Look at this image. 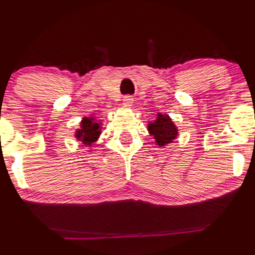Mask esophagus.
<instances>
[{"instance_id": "obj_1", "label": "esophagus", "mask_w": 255, "mask_h": 255, "mask_svg": "<svg viewBox=\"0 0 255 255\" xmlns=\"http://www.w3.org/2000/svg\"><path fill=\"white\" fill-rule=\"evenodd\" d=\"M133 104V98L131 97V95H125L124 99H123V105H124L125 107H130L132 106Z\"/></svg>"}]
</instances>
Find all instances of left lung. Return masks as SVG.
I'll return each mask as SVG.
<instances>
[{
    "mask_svg": "<svg viewBox=\"0 0 255 255\" xmlns=\"http://www.w3.org/2000/svg\"><path fill=\"white\" fill-rule=\"evenodd\" d=\"M148 131L154 137L158 146H164L168 143H172L178 136V128L169 116L161 115V113H157L154 122L149 123Z\"/></svg>",
    "mask_w": 255,
    "mask_h": 255,
    "instance_id": "1",
    "label": "left lung"
}]
</instances>
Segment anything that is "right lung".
Instances as JSON below:
<instances>
[{"mask_svg":"<svg viewBox=\"0 0 255 255\" xmlns=\"http://www.w3.org/2000/svg\"><path fill=\"white\" fill-rule=\"evenodd\" d=\"M101 124L94 117H85L81 121L80 128L75 132V137L82 142L86 146H91L93 143L97 142L101 133Z\"/></svg>","mask_w":255,"mask_h":255,"instance_id":"right-lung-1","label":"right lung"}]
</instances>
